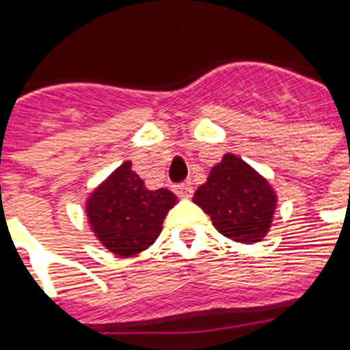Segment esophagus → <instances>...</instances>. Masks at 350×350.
<instances>
[{"instance_id": "34e87169", "label": "esophagus", "mask_w": 350, "mask_h": 350, "mask_svg": "<svg viewBox=\"0 0 350 350\" xmlns=\"http://www.w3.org/2000/svg\"><path fill=\"white\" fill-rule=\"evenodd\" d=\"M174 192L180 198H191L192 196V185L191 183H178V185H174Z\"/></svg>"}]
</instances>
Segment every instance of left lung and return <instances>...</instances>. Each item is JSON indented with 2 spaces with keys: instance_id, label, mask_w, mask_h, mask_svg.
Listing matches in <instances>:
<instances>
[{
  "instance_id": "obj_1",
  "label": "left lung",
  "mask_w": 350,
  "mask_h": 350,
  "mask_svg": "<svg viewBox=\"0 0 350 350\" xmlns=\"http://www.w3.org/2000/svg\"><path fill=\"white\" fill-rule=\"evenodd\" d=\"M194 203L211 216L218 232L239 243H256L269 232L276 194L243 159L225 154L196 191Z\"/></svg>"
}]
</instances>
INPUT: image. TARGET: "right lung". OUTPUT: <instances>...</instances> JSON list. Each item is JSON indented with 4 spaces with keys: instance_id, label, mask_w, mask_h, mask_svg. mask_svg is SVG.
I'll return each mask as SVG.
<instances>
[{
    "instance_id": "right-lung-1",
    "label": "right lung",
    "mask_w": 350,
    "mask_h": 350,
    "mask_svg": "<svg viewBox=\"0 0 350 350\" xmlns=\"http://www.w3.org/2000/svg\"><path fill=\"white\" fill-rule=\"evenodd\" d=\"M176 203L178 198L169 189L148 191L131 161H125L90 194L87 216L107 249L118 256H132L156 241L165 216Z\"/></svg>"
}]
</instances>
